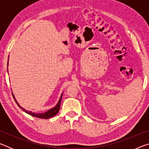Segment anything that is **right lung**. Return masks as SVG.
<instances>
[{"label": "right lung", "mask_w": 149, "mask_h": 149, "mask_svg": "<svg viewBox=\"0 0 149 149\" xmlns=\"http://www.w3.org/2000/svg\"><path fill=\"white\" fill-rule=\"evenodd\" d=\"M12 96H13L14 97V99L15 100V102H16L17 105L18 106L19 108H21L22 110L24 111L25 112H26L27 114H28L29 115L32 116H34V117H36V118H42V119H49V118H51L52 116H54L55 115H56L58 114V112H59L60 110V104H61V100H62V94L61 95V97H60V99H59V101L57 103V104L56 105V107H54V108H51V109H50L49 110H48L47 112H45V113H35V112H30V111L27 110L26 109H24V108L21 107V106H20L18 102H17V100H16V98H15L14 95L13 93H12Z\"/></svg>", "instance_id": "add662e5"}]
</instances>
